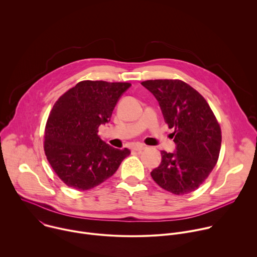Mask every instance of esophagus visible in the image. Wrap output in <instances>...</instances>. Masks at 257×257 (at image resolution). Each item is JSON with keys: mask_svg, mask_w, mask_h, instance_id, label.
<instances>
[{"mask_svg": "<svg viewBox=\"0 0 257 257\" xmlns=\"http://www.w3.org/2000/svg\"><path fill=\"white\" fill-rule=\"evenodd\" d=\"M132 149H133L134 151H136V152H141V151H143V150L145 149V145L140 144V143H137V144L133 145Z\"/></svg>", "mask_w": 257, "mask_h": 257, "instance_id": "34e87169", "label": "esophagus"}]
</instances>
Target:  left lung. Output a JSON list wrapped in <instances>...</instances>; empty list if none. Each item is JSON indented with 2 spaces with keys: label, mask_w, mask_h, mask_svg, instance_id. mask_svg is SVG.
Masks as SVG:
<instances>
[{
  "label": "left lung",
  "mask_w": 257,
  "mask_h": 257,
  "mask_svg": "<svg viewBox=\"0 0 257 257\" xmlns=\"http://www.w3.org/2000/svg\"><path fill=\"white\" fill-rule=\"evenodd\" d=\"M141 84L157 100L176 151H162L160 166L151 173L159 186L180 195L197 189L214 168L221 151L222 132L204 97L181 80H148Z\"/></svg>",
  "instance_id": "obj_1"
}]
</instances>
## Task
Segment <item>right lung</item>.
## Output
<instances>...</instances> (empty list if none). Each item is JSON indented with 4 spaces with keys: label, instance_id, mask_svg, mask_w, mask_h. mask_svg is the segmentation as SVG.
<instances>
[{
    "label": "right lung",
    "instance_id": "right-lung-1",
    "mask_svg": "<svg viewBox=\"0 0 257 257\" xmlns=\"http://www.w3.org/2000/svg\"><path fill=\"white\" fill-rule=\"evenodd\" d=\"M130 86L127 82L85 80L54 104L45 130V153L67 186L89 190L112 177L130 155L128 149H114L97 135L98 127L109 122Z\"/></svg>",
    "mask_w": 257,
    "mask_h": 257
}]
</instances>
